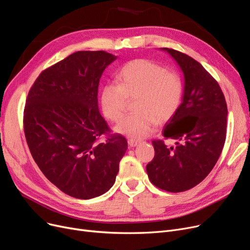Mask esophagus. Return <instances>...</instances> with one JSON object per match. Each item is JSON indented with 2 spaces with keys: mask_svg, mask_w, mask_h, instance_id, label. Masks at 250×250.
Segmentation results:
<instances>
[{
  "mask_svg": "<svg viewBox=\"0 0 250 250\" xmlns=\"http://www.w3.org/2000/svg\"><path fill=\"white\" fill-rule=\"evenodd\" d=\"M127 143H128V145L131 146V147H135V146H137L140 143V141L137 140V139H128L127 140Z\"/></svg>",
  "mask_w": 250,
  "mask_h": 250,
  "instance_id": "1",
  "label": "esophagus"
}]
</instances>
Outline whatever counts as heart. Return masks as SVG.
Returning <instances> with one entry per match:
<instances>
[{"mask_svg":"<svg viewBox=\"0 0 250 250\" xmlns=\"http://www.w3.org/2000/svg\"><path fill=\"white\" fill-rule=\"evenodd\" d=\"M180 74L148 60L127 62L116 74V83L105 84L100 94L102 112L111 122L122 118L127 98H136V112L125 116L115 131L133 139L154 132L157 122L165 123L176 113L182 101Z\"/></svg>","mask_w":250,"mask_h":250,"instance_id":"b5f03b06","label":"heart"}]
</instances>
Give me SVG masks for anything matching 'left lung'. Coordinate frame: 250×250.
I'll list each match as a JSON object with an SVG mask.
<instances>
[{
	"label": "left lung",
	"instance_id": "left-lung-1",
	"mask_svg": "<svg viewBox=\"0 0 250 250\" xmlns=\"http://www.w3.org/2000/svg\"><path fill=\"white\" fill-rule=\"evenodd\" d=\"M162 50L179 64L185 84L182 103L164 128L165 138L176 145L152 141L155 154L146 170L154 186L178 193L198 185L215 166L226 140L228 108L220 84L198 61Z\"/></svg>",
	"mask_w": 250,
	"mask_h": 250
}]
</instances>
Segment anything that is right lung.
I'll use <instances>...</instances> for the list:
<instances>
[{
  "instance_id": "add662e5",
  "label": "right lung",
  "mask_w": 250,
  "mask_h": 250,
  "mask_svg": "<svg viewBox=\"0 0 250 250\" xmlns=\"http://www.w3.org/2000/svg\"><path fill=\"white\" fill-rule=\"evenodd\" d=\"M115 59L105 51L75 52L42 71L26 98L23 128L32 158L51 183L74 198L109 190L127 149L125 138L110 133L98 107L101 75Z\"/></svg>"
}]
</instances>
